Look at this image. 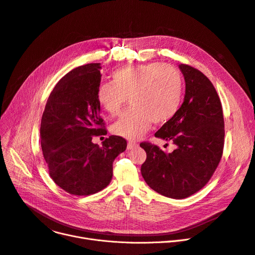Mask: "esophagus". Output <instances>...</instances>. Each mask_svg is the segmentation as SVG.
<instances>
[{
  "instance_id": "esophagus-1",
  "label": "esophagus",
  "mask_w": 255,
  "mask_h": 255,
  "mask_svg": "<svg viewBox=\"0 0 255 255\" xmlns=\"http://www.w3.org/2000/svg\"><path fill=\"white\" fill-rule=\"evenodd\" d=\"M136 146H138L137 142H135V141H133V140H130V141L128 142V144H127V148H128V149H133V148H135Z\"/></svg>"
}]
</instances>
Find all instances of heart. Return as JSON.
Segmentation results:
<instances>
[{
	"instance_id": "1",
	"label": "heart",
	"mask_w": 255,
	"mask_h": 255,
	"mask_svg": "<svg viewBox=\"0 0 255 255\" xmlns=\"http://www.w3.org/2000/svg\"><path fill=\"white\" fill-rule=\"evenodd\" d=\"M95 97L111 117L122 113L128 97L132 107L112 127L114 134L137 139L151 123L162 125L176 116L183 98V79L176 67L162 62L122 67L112 82L98 85Z\"/></svg>"
}]
</instances>
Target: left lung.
<instances>
[{"label":"left lung","instance_id":"1","mask_svg":"<svg viewBox=\"0 0 255 255\" xmlns=\"http://www.w3.org/2000/svg\"><path fill=\"white\" fill-rule=\"evenodd\" d=\"M185 95L176 116L155 136L172 141L176 149L166 152L148 141L141 174L150 189L162 196L184 199L210 180L220 162L225 144L222 103L210 80L195 67L180 64Z\"/></svg>","mask_w":255,"mask_h":255}]
</instances>
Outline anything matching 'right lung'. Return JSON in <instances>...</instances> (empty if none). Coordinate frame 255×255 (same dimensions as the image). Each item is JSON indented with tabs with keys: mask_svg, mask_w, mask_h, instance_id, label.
I'll return each instance as SVG.
<instances>
[{
	"mask_svg": "<svg viewBox=\"0 0 255 255\" xmlns=\"http://www.w3.org/2000/svg\"><path fill=\"white\" fill-rule=\"evenodd\" d=\"M100 63H88L67 73L51 92L42 116L40 137L52 180L66 193L89 196L109 185L113 162L127 147L121 136L107 135L95 93L100 84Z\"/></svg>",
	"mask_w": 255,
	"mask_h": 255,
	"instance_id": "right-lung-1",
	"label": "right lung"
}]
</instances>
